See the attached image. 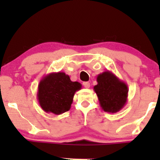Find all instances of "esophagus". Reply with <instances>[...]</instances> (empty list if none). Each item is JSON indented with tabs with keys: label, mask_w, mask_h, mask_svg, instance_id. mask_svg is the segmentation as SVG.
Returning a JSON list of instances; mask_svg holds the SVG:
<instances>
[{
	"label": "esophagus",
	"mask_w": 160,
	"mask_h": 160,
	"mask_svg": "<svg viewBox=\"0 0 160 160\" xmlns=\"http://www.w3.org/2000/svg\"><path fill=\"white\" fill-rule=\"evenodd\" d=\"M83 86H84V88H89L90 87V83H89V82H83Z\"/></svg>",
	"instance_id": "34e87169"
}]
</instances>
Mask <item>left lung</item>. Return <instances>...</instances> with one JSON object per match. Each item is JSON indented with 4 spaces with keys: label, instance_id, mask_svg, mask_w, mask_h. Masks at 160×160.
Instances as JSON below:
<instances>
[{
    "label": "left lung",
    "instance_id": "left-lung-1",
    "mask_svg": "<svg viewBox=\"0 0 160 160\" xmlns=\"http://www.w3.org/2000/svg\"><path fill=\"white\" fill-rule=\"evenodd\" d=\"M97 82L93 90L102 110L111 114L122 110L128 101V85L109 70L98 74Z\"/></svg>",
    "mask_w": 160,
    "mask_h": 160
}]
</instances>
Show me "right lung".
<instances>
[{
	"label": "right lung",
	"instance_id": "add662e5",
	"mask_svg": "<svg viewBox=\"0 0 160 160\" xmlns=\"http://www.w3.org/2000/svg\"><path fill=\"white\" fill-rule=\"evenodd\" d=\"M81 88V83L71 81L65 72H51L40 80L37 99L43 111L59 115L70 110L74 94Z\"/></svg>",
	"mask_w": 160,
	"mask_h": 160
}]
</instances>
